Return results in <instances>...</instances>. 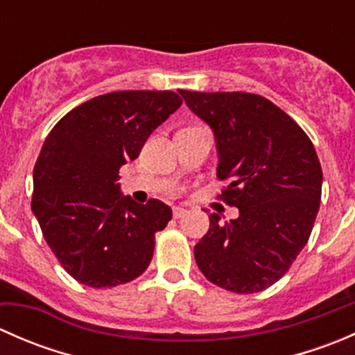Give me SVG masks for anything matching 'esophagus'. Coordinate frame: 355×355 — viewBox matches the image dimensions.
<instances>
[{"instance_id":"esophagus-1","label":"esophagus","mask_w":355,"mask_h":355,"mask_svg":"<svg viewBox=\"0 0 355 355\" xmlns=\"http://www.w3.org/2000/svg\"><path fill=\"white\" fill-rule=\"evenodd\" d=\"M184 214H187V209H185V207H173V216L175 218H182Z\"/></svg>"}]
</instances>
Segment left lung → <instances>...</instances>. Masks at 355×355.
Here are the masks:
<instances>
[{
    "label": "left lung",
    "instance_id": "8db88e82",
    "mask_svg": "<svg viewBox=\"0 0 355 355\" xmlns=\"http://www.w3.org/2000/svg\"><path fill=\"white\" fill-rule=\"evenodd\" d=\"M185 105L214 134L221 198L237 220L209 214L194 247L204 277L235 293L280 280L309 241L321 200L323 171L306 132L266 98L249 92L180 91Z\"/></svg>",
    "mask_w": 355,
    "mask_h": 355
}]
</instances>
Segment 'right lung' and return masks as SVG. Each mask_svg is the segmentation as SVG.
I'll return each instance as SVG.
<instances>
[{"label": "right lung", "mask_w": 355, "mask_h": 355, "mask_svg": "<svg viewBox=\"0 0 355 355\" xmlns=\"http://www.w3.org/2000/svg\"><path fill=\"white\" fill-rule=\"evenodd\" d=\"M180 105L171 91L110 92L71 110L46 137L32 175V213L80 284L116 287L151 263L155 234L171 220V207L121 196L118 170Z\"/></svg>", "instance_id": "right-lung-1"}]
</instances>
